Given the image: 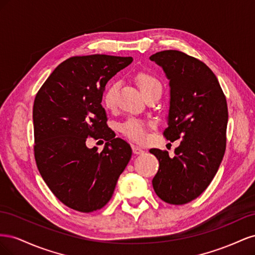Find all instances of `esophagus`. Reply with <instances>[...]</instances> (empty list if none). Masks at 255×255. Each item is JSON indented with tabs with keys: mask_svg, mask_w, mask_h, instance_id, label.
<instances>
[{
	"mask_svg": "<svg viewBox=\"0 0 255 255\" xmlns=\"http://www.w3.org/2000/svg\"><path fill=\"white\" fill-rule=\"evenodd\" d=\"M132 149H133V152L135 154H142L144 151L142 150V148H140L139 145H136V144H133L132 145Z\"/></svg>",
	"mask_w": 255,
	"mask_h": 255,
	"instance_id": "34e87169",
	"label": "esophagus"
}]
</instances>
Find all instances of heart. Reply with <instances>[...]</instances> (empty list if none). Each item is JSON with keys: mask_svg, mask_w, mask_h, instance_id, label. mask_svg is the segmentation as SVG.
Returning <instances> with one entry per match:
<instances>
[{"mask_svg": "<svg viewBox=\"0 0 255 255\" xmlns=\"http://www.w3.org/2000/svg\"><path fill=\"white\" fill-rule=\"evenodd\" d=\"M135 80L138 86H139L142 94L146 97L154 92H161V84L159 80L153 74L140 71L135 76ZM119 90L118 82H112L103 92L102 101L103 105L107 110H113L117 105V96ZM151 127L150 123L139 120V119H128L121 126V132L127 137L136 141H142L146 136V128Z\"/></svg>", "mask_w": 255, "mask_h": 255, "instance_id": "b5f03b06", "label": "heart"}]
</instances>
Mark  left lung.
Here are the masks:
<instances>
[{
  "mask_svg": "<svg viewBox=\"0 0 255 255\" xmlns=\"http://www.w3.org/2000/svg\"><path fill=\"white\" fill-rule=\"evenodd\" d=\"M150 59L170 81L164 136L170 141L182 139L173 157L166 150H150L159 163L152 185L163 201L182 205L201 195L218 171L227 145V99L216 75L198 58L167 50Z\"/></svg>",
  "mask_w": 255,
  "mask_h": 255,
  "instance_id": "left-lung-1",
  "label": "left lung"
}]
</instances>
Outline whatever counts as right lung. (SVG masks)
I'll return each instance as SVG.
<instances>
[{"instance_id":"right-lung-1","label":"right lung","mask_w":255,"mask_h":255,"mask_svg":"<svg viewBox=\"0 0 255 255\" xmlns=\"http://www.w3.org/2000/svg\"><path fill=\"white\" fill-rule=\"evenodd\" d=\"M133 61L111 55L73 56L56 67L35 97L34 155L38 170L60 202L91 213L110 201L132 156L115 138L101 104L107 82ZM88 136L108 142L88 149Z\"/></svg>"}]
</instances>
